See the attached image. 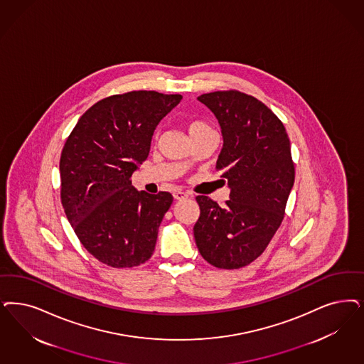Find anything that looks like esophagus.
<instances>
[{
    "instance_id": "1",
    "label": "esophagus",
    "mask_w": 364,
    "mask_h": 364,
    "mask_svg": "<svg viewBox=\"0 0 364 364\" xmlns=\"http://www.w3.org/2000/svg\"><path fill=\"white\" fill-rule=\"evenodd\" d=\"M189 195L187 192H183V191H176L175 193H173V198H175L176 200H184V199H187Z\"/></svg>"
}]
</instances>
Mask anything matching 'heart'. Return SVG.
I'll list each match as a JSON object with an SVG mask.
<instances>
[{
	"label": "heart",
	"instance_id": "1",
	"mask_svg": "<svg viewBox=\"0 0 364 364\" xmlns=\"http://www.w3.org/2000/svg\"><path fill=\"white\" fill-rule=\"evenodd\" d=\"M208 127H210V126L207 125V124H204V122H201V121H193V122H191L188 125L189 136L192 137V136L200 133V132L208 129Z\"/></svg>",
	"mask_w": 364,
	"mask_h": 364
}]
</instances>
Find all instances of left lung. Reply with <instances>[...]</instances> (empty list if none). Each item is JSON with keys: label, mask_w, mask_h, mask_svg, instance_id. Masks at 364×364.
Returning a JSON list of instances; mask_svg holds the SVG:
<instances>
[{"label": "left lung", "mask_w": 364, "mask_h": 364, "mask_svg": "<svg viewBox=\"0 0 364 364\" xmlns=\"http://www.w3.org/2000/svg\"><path fill=\"white\" fill-rule=\"evenodd\" d=\"M216 117L223 148L216 161L231 189L220 207L198 196L200 216L193 235L201 257L219 269L257 259L281 226L294 184L285 126L261 100L237 90L198 97Z\"/></svg>", "instance_id": "obj_1"}]
</instances>
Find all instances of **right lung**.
<instances>
[{
    "mask_svg": "<svg viewBox=\"0 0 364 364\" xmlns=\"http://www.w3.org/2000/svg\"><path fill=\"white\" fill-rule=\"evenodd\" d=\"M180 94L130 91L97 102L67 138L60 199L85 249L102 264L133 267L153 254L173 196L137 191L132 175L148 159L156 126Z\"/></svg>",
    "mask_w": 364,
    "mask_h": 364,
    "instance_id": "1",
    "label": "right lung"
}]
</instances>
